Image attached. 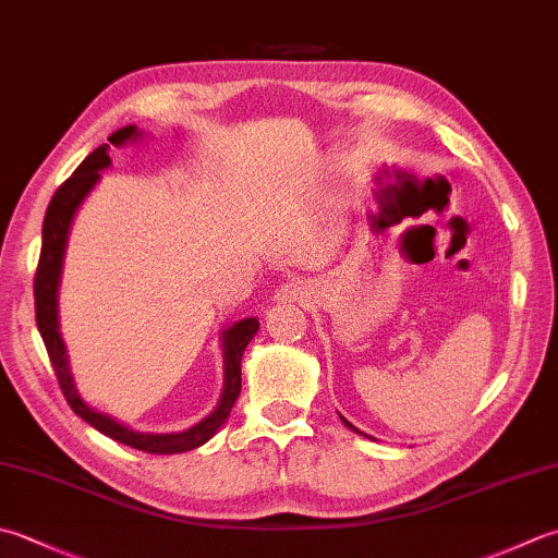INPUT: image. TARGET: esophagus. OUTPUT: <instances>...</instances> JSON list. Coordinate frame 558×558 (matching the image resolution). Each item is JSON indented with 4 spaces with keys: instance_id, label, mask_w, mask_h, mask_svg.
<instances>
[{
    "instance_id": "obj_1",
    "label": "esophagus",
    "mask_w": 558,
    "mask_h": 558,
    "mask_svg": "<svg viewBox=\"0 0 558 558\" xmlns=\"http://www.w3.org/2000/svg\"><path fill=\"white\" fill-rule=\"evenodd\" d=\"M278 294L282 300H292V302H298V300H302L304 298V282H300V280H290L288 286H282L280 290H278Z\"/></svg>"
}]
</instances>
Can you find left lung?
Here are the masks:
<instances>
[{
  "mask_svg": "<svg viewBox=\"0 0 558 558\" xmlns=\"http://www.w3.org/2000/svg\"><path fill=\"white\" fill-rule=\"evenodd\" d=\"M343 423H345V425H348V428H353V425H351V423H348V421H345V418H343ZM353 430H355V433H360V430H357V428H353Z\"/></svg>",
  "mask_w": 558,
  "mask_h": 558,
  "instance_id": "left-lung-1",
  "label": "left lung"
}]
</instances>
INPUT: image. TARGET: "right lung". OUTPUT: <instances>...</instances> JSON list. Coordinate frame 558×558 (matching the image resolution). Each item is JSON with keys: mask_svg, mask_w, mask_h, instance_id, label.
Returning a JSON list of instances; mask_svg holds the SVG:
<instances>
[{"mask_svg": "<svg viewBox=\"0 0 558 558\" xmlns=\"http://www.w3.org/2000/svg\"><path fill=\"white\" fill-rule=\"evenodd\" d=\"M140 133L135 125L120 128L108 137L111 145H123L125 140L137 137ZM108 145L96 147L89 157H86L72 177L64 181L58 191H54L52 201L48 205L46 222H43V246H40V258L36 268V278H33V300H36V324L43 343H46V351L50 357L52 373L58 377L60 391L68 399L70 409L76 416L84 418L98 433L108 435L118 442L128 447H135V450L149 452V454H177V452H189L207 442L217 433V428L227 421L229 411H232L234 401L242 391V355L251 338L258 331L256 319H242L234 324L232 329L225 331V391L222 399L217 403V409L210 416L203 418L198 425L183 430V433H169V435H149V433H135L120 425L118 421L104 416L94 409L86 407V403L76 395L72 385V375L68 367V355H64V345L58 331V282H60V270H62V254L64 244H68V229L72 217L80 207L82 198L92 191V185L98 181V171L106 169L111 159H108Z\"/></svg>", "mask_w": 558, "mask_h": 558, "instance_id": "obj_1", "label": "right lung"}]
</instances>
